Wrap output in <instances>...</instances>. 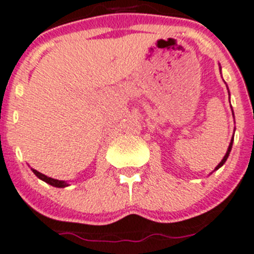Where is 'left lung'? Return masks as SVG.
<instances>
[{
    "instance_id": "left-lung-1",
    "label": "left lung",
    "mask_w": 254,
    "mask_h": 254,
    "mask_svg": "<svg viewBox=\"0 0 254 254\" xmlns=\"http://www.w3.org/2000/svg\"><path fill=\"white\" fill-rule=\"evenodd\" d=\"M232 145H233V138H232V140H231V144H229V146H228V150H227V153H226V155H224V158L223 159H222V162L219 163V164L217 165V167H215V169L214 170H217V169H219L220 167H222V165L224 164V163H226V160L228 159V155H229V153H231V150H232Z\"/></svg>"
}]
</instances>
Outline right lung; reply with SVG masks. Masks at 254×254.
Masks as SVG:
<instances>
[{"label": "right lung", "mask_w": 254, "mask_h": 254, "mask_svg": "<svg viewBox=\"0 0 254 254\" xmlns=\"http://www.w3.org/2000/svg\"><path fill=\"white\" fill-rule=\"evenodd\" d=\"M32 172L35 173V175H36L37 178H40L41 181L46 182V183L50 184V186L56 187V188H65V187H67V183H65V182L58 181V179H52V178L46 177L45 174H42V173L37 172V170H35V169H32Z\"/></svg>", "instance_id": "1"}]
</instances>
